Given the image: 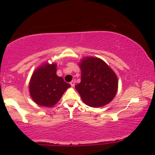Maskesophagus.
<instances>
[{"mask_svg":"<svg viewBox=\"0 0 155 155\" xmlns=\"http://www.w3.org/2000/svg\"><path fill=\"white\" fill-rule=\"evenodd\" d=\"M70 84H71V85L72 87H74V86H75V81H73H73H71V82H70Z\"/></svg>","mask_w":155,"mask_h":155,"instance_id":"obj_1","label":"esophagus"}]
</instances>
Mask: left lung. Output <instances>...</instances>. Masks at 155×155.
<instances>
[{
	"mask_svg": "<svg viewBox=\"0 0 155 155\" xmlns=\"http://www.w3.org/2000/svg\"><path fill=\"white\" fill-rule=\"evenodd\" d=\"M81 82L75 89L87 106L98 108L108 104L115 97L118 87L117 75L102 59L86 56L80 59Z\"/></svg>",
	"mask_w": 155,
	"mask_h": 155,
	"instance_id": "left-lung-1",
	"label": "left lung"
}]
</instances>
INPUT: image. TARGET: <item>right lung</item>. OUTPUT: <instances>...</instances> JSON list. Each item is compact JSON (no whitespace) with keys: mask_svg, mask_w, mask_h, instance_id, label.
Returning <instances> with one entry per match:
<instances>
[{"mask_svg":"<svg viewBox=\"0 0 155 155\" xmlns=\"http://www.w3.org/2000/svg\"><path fill=\"white\" fill-rule=\"evenodd\" d=\"M57 64L44 62L35 70L29 83L31 98L37 104L52 107L60 100L71 84L56 74Z\"/></svg>","mask_w":155,"mask_h":155,"instance_id":"add662e5","label":"right lung"}]
</instances>
